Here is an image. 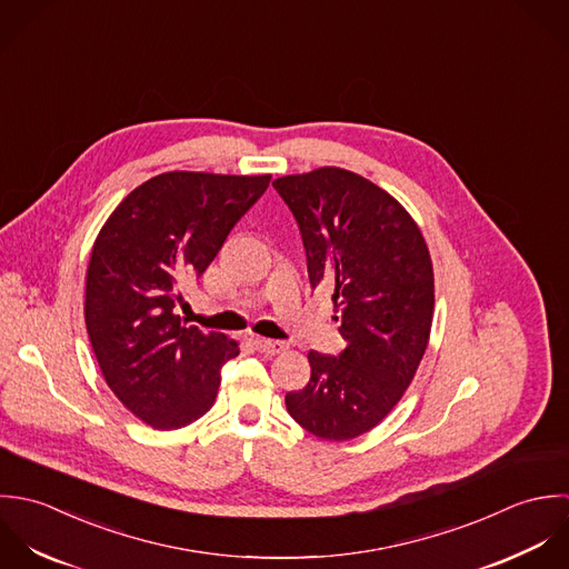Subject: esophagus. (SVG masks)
Segmentation results:
<instances>
[{
    "mask_svg": "<svg viewBox=\"0 0 569 569\" xmlns=\"http://www.w3.org/2000/svg\"><path fill=\"white\" fill-rule=\"evenodd\" d=\"M254 345H257V349L259 351H263V353H281V351H286V342L283 341H272V339H261V337H257L254 339Z\"/></svg>",
    "mask_w": 569,
    "mask_h": 569,
    "instance_id": "obj_1",
    "label": "esophagus"
}]
</instances>
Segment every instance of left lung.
Segmentation results:
<instances>
[{
  "label": "left lung",
  "mask_w": 569,
  "mask_h": 569,
  "mask_svg": "<svg viewBox=\"0 0 569 569\" xmlns=\"http://www.w3.org/2000/svg\"><path fill=\"white\" fill-rule=\"evenodd\" d=\"M295 213L312 288L332 290L347 341L310 351V382L286 393L288 413L321 440H353L400 402L427 351L436 279L429 246L385 189L341 167L272 182Z\"/></svg>",
  "instance_id": "obj_1"
}]
</instances>
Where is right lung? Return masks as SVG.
<instances>
[{"instance_id":"add662e5","label":"right lung","mask_w":569,"mask_h":569,"mask_svg":"<svg viewBox=\"0 0 569 569\" xmlns=\"http://www.w3.org/2000/svg\"><path fill=\"white\" fill-rule=\"evenodd\" d=\"M266 176L167 171L136 187L99 230L86 274V326L116 398L147 427L182 429L218 398L237 341L176 312L228 232L270 184Z\"/></svg>"}]
</instances>
